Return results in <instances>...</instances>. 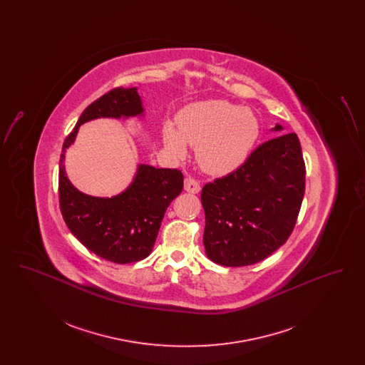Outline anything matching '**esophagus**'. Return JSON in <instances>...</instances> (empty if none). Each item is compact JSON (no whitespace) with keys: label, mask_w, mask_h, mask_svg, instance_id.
Here are the masks:
<instances>
[{"label":"esophagus","mask_w":365,"mask_h":365,"mask_svg":"<svg viewBox=\"0 0 365 365\" xmlns=\"http://www.w3.org/2000/svg\"><path fill=\"white\" fill-rule=\"evenodd\" d=\"M185 190L187 191V192L197 194V192H200V190H201V186H200V183L195 179L186 178L185 179Z\"/></svg>","instance_id":"1"}]
</instances>
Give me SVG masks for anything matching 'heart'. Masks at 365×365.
Segmentation results:
<instances>
[{"label": "heart", "mask_w": 365, "mask_h": 365, "mask_svg": "<svg viewBox=\"0 0 365 365\" xmlns=\"http://www.w3.org/2000/svg\"><path fill=\"white\" fill-rule=\"evenodd\" d=\"M260 125L252 109L225 100H209L186 106L178 116V130L168 123L164 142L175 156L195 148V157L204 171L226 175L247 158L259 138Z\"/></svg>", "instance_id": "1"}]
</instances>
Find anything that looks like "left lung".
Here are the masks:
<instances>
[{
  "label": "left lung",
  "mask_w": 365,
  "mask_h": 365,
  "mask_svg": "<svg viewBox=\"0 0 365 365\" xmlns=\"http://www.w3.org/2000/svg\"><path fill=\"white\" fill-rule=\"evenodd\" d=\"M271 131H283L275 124ZM305 191V163L294 133L264 142L242 165L201 191L204 246L226 267L252 265L287 241Z\"/></svg>",
  "instance_id": "obj_1"
}]
</instances>
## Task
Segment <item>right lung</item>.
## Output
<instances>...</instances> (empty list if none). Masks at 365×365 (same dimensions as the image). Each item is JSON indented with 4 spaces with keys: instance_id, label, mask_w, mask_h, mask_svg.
I'll return each instance as SVG.
<instances>
[{
    "instance_id": "add662e5",
    "label": "right lung",
    "mask_w": 365,
    "mask_h": 365,
    "mask_svg": "<svg viewBox=\"0 0 365 365\" xmlns=\"http://www.w3.org/2000/svg\"><path fill=\"white\" fill-rule=\"evenodd\" d=\"M130 118H145L138 87L115 88L88 105L64 140L58 171L60 208L71 232L88 250L118 264L143 260L152 253L165 210L182 191L183 175L179 170L138 164L122 192L94 197L71 183L64 160L82 124Z\"/></svg>"
}]
</instances>
